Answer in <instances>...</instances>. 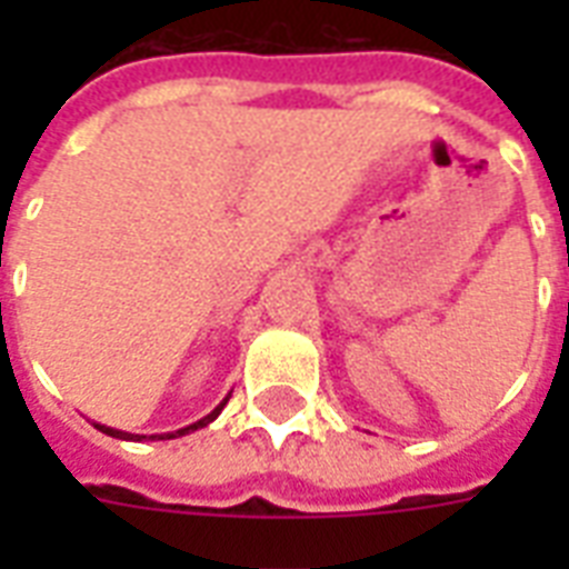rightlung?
<instances>
[{"label": "right lung", "instance_id": "right-lung-1", "mask_svg": "<svg viewBox=\"0 0 569 569\" xmlns=\"http://www.w3.org/2000/svg\"><path fill=\"white\" fill-rule=\"evenodd\" d=\"M227 401H230V398H223L221 405L214 407V410H212V413H209V416H203L200 422L189 425V428H180V431H171V433H150V437H147V433L118 431V428H109V425H97V428H100L102 433H109V437H118V440H132V442H141V440H173V437H182V433H191V431H197V428H203V425L212 422V419H218V413H221L223 405H227Z\"/></svg>", "mask_w": 569, "mask_h": 569}]
</instances>
